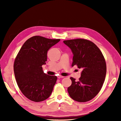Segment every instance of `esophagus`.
<instances>
[{
	"instance_id": "34e87169",
	"label": "esophagus",
	"mask_w": 121,
	"mask_h": 121,
	"mask_svg": "<svg viewBox=\"0 0 121 121\" xmlns=\"http://www.w3.org/2000/svg\"><path fill=\"white\" fill-rule=\"evenodd\" d=\"M58 77L59 78H64L65 77L63 76H61V75H59L58 76Z\"/></svg>"
}]
</instances>
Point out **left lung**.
Wrapping results in <instances>:
<instances>
[{"label": "left lung", "instance_id": "1", "mask_svg": "<svg viewBox=\"0 0 121 121\" xmlns=\"http://www.w3.org/2000/svg\"><path fill=\"white\" fill-rule=\"evenodd\" d=\"M73 54L72 66L81 68L78 81L70 77L71 85L68 87L70 97L81 102L90 101L99 92L105 81L106 63L101 51L91 41L85 39L64 40Z\"/></svg>", "mask_w": 121, "mask_h": 121}]
</instances>
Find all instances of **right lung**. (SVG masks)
<instances>
[{"mask_svg":"<svg viewBox=\"0 0 121 121\" xmlns=\"http://www.w3.org/2000/svg\"><path fill=\"white\" fill-rule=\"evenodd\" d=\"M60 40L33 36L26 40L16 56V83L23 95L32 101H44L52 93L57 77L44 73L42 65L46 63L49 49Z\"/></svg>","mask_w":121,"mask_h":121,"instance_id":"right-lung-1","label":"right lung"}]
</instances>
